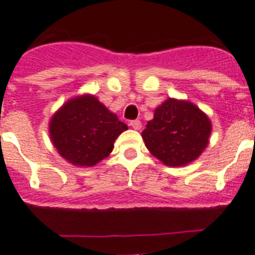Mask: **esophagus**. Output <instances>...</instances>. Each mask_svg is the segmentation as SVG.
Here are the masks:
<instances>
[{
  "label": "esophagus",
  "instance_id": "1",
  "mask_svg": "<svg viewBox=\"0 0 255 255\" xmlns=\"http://www.w3.org/2000/svg\"><path fill=\"white\" fill-rule=\"evenodd\" d=\"M129 126H131L133 129H140L141 128V122L137 121V119H134V121L129 122Z\"/></svg>",
  "mask_w": 255,
  "mask_h": 255
}]
</instances>
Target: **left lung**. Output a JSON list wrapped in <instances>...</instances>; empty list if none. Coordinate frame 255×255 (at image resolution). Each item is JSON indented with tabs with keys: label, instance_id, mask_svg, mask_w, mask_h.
Wrapping results in <instances>:
<instances>
[{
	"label": "left lung",
	"instance_id": "8db88e82",
	"mask_svg": "<svg viewBox=\"0 0 255 255\" xmlns=\"http://www.w3.org/2000/svg\"><path fill=\"white\" fill-rule=\"evenodd\" d=\"M210 133V121L196 105L168 98L155 109L142 138L154 157L176 167L196 159L207 146Z\"/></svg>",
	"mask_w": 255,
	"mask_h": 255
}]
</instances>
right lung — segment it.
<instances>
[{
  "mask_svg": "<svg viewBox=\"0 0 255 255\" xmlns=\"http://www.w3.org/2000/svg\"><path fill=\"white\" fill-rule=\"evenodd\" d=\"M50 137L62 157L76 166H95L114 147L127 124L105 108L95 96L66 102L51 118Z\"/></svg>",
  "mask_w": 255,
  "mask_h": 255,
  "instance_id": "1",
  "label": "right lung"
}]
</instances>
